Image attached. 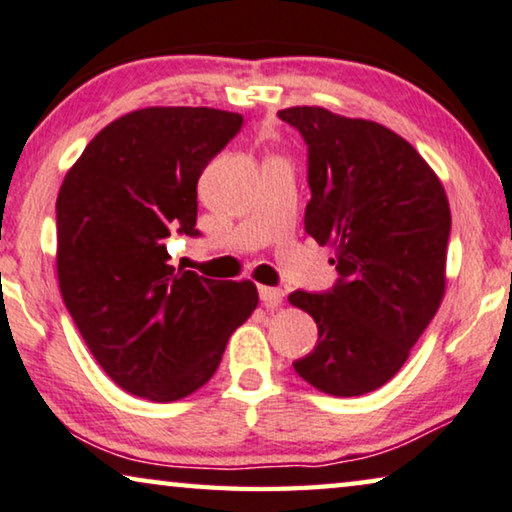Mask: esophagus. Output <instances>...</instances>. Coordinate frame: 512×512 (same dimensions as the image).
I'll list each match as a JSON object with an SVG mask.
<instances>
[{
	"instance_id": "34e87169",
	"label": "esophagus",
	"mask_w": 512,
	"mask_h": 512,
	"mask_svg": "<svg viewBox=\"0 0 512 512\" xmlns=\"http://www.w3.org/2000/svg\"><path fill=\"white\" fill-rule=\"evenodd\" d=\"M282 296H285V292L278 287H259V299H262L266 308H278L282 303Z\"/></svg>"
}]
</instances>
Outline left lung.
<instances>
[{"label":"left lung","mask_w":512,"mask_h":512,"mask_svg":"<svg viewBox=\"0 0 512 512\" xmlns=\"http://www.w3.org/2000/svg\"><path fill=\"white\" fill-rule=\"evenodd\" d=\"M278 117L308 144L305 232L335 248L338 282L289 303L317 322L315 352L294 361L335 398L377 391L409 358L446 292L451 207L437 174L391 128L317 105Z\"/></svg>","instance_id":"left-lung-1"}]
</instances>
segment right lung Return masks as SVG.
<instances>
[{
    "label": "right lung",
    "mask_w": 512,
    "mask_h": 512,
    "mask_svg": "<svg viewBox=\"0 0 512 512\" xmlns=\"http://www.w3.org/2000/svg\"><path fill=\"white\" fill-rule=\"evenodd\" d=\"M213 108H144L114 119L57 195L61 299L98 365L137 398L174 402L213 377L257 308L250 280L174 269L172 234L200 236L197 179L241 131Z\"/></svg>",
    "instance_id": "right-lung-1"
}]
</instances>
